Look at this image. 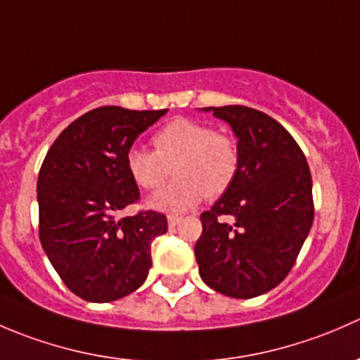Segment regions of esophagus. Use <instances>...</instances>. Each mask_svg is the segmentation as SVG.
Returning <instances> with one entry per match:
<instances>
[{
    "label": "esophagus",
    "mask_w": 360,
    "mask_h": 360,
    "mask_svg": "<svg viewBox=\"0 0 360 360\" xmlns=\"http://www.w3.org/2000/svg\"><path fill=\"white\" fill-rule=\"evenodd\" d=\"M167 221H169V228H176L177 224H179L181 217L179 216H169L167 217Z\"/></svg>",
    "instance_id": "34e87169"
}]
</instances>
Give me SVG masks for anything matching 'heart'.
Returning a JSON list of instances; mask_svg holds the SVG:
<instances>
[{
	"instance_id": "1",
	"label": "heart",
	"mask_w": 360,
	"mask_h": 360,
	"mask_svg": "<svg viewBox=\"0 0 360 360\" xmlns=\"http://www.w3.org/2000/svg\"><path fill=\"white\" fill-rule=\"evenodd\" d=\"M155 151L134 146L127 151L130 177L144 190H157L170 176L176 179L150 198V207L162 212H184L203 197L216 198L233 184L240 155L230 136L205 123L176 118L153 137Z\"/></svg>"
}]
</instances>
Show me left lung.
I'll return each mask as SVG.
<instances>
[{
    "label": "left lung",
    "mask_w": 360,
    "mask_h": 360,
    "mask_svg": "<svg viewBox=\"0 0 360 360\" xmlns=\"http://www.w3.org/2000/svg\"><path fill=\"white\" fill-rule=\"evenodd\" d=\"M237 137L233 184L200 216L195 257L202 281L230 297H256L291 271L314 223L311 176L291 134L248 106L202 108ZM231 217L233 224L219 221Z\"/></svg>",
    "instance_id": "1"
}]
</instances>
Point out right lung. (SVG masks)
I'll list each match as a JSON object with an SVG mask.
<instances>
[{
    "instance_id": "right-lung-1",
    "label": "right lung",
    "mask_w": 360,
    "mask_h": 360,
    "mask_svg": "<svg viewBox=\"0 0 360 360\" xmlns=\"http://www.w3.org/2000/svg\"><path fill=\"white\" fill-rule=\"evenodd\" d=\"M165 112L97 108L66 127L43 160L36 186L39 240L82 300L108 303L146 281L151 242L167 231V217L153 210L116 216L139 200L127 151Z\"/></svg>"
}]
</instances>
